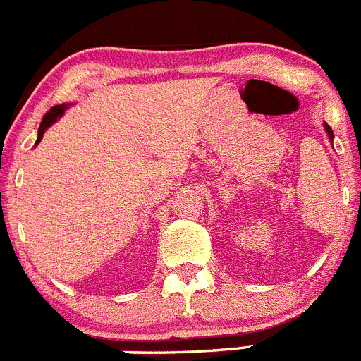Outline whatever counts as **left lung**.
I'll use <instances>...</instances> for the list:
<instances>
[{
	"label": "left lung",
	"mask_w": 361,
	"mask_h": 361,
	"mask_svg": "<svg viewBox=\"0 0 361 361\" xmlns=\"http://www.w3.org/2000/svg\"><path fill=\"white\" fill-rule=\"evenodd\" d=\"M324 130H326V134H327V140L331 141V145H333V137H335V135H333L331 127H329V125H327V123H324Z\"/></svg>",
	"instance_id": "8db88e82"
}]
</instances>
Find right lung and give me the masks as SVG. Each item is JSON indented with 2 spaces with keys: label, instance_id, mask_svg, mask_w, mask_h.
Masks as SVG:
<instances>
[{
  "label": "right lung",
  "instance_id": "right-lung-1",
  "mask_svg": "<svg viewBox=\"0 0 361 361\" xmlns=\"http://www.w3.org/2000/svg\"><path fill=\"white\" fill-rule=\"evenodd\" d=\"M68 107H71V104L55 105V107L49 109V112H46L44 118H42V121H41V127H39V132H37V141H35V145L41 143V140H42V135H44V132L48 130V128L51 127V125L55 123V121H57L62 114H64L66 109H68Z\"/></svg>",
  "mask_w": 361,
  "mask_h": 361
}]
</instances>
